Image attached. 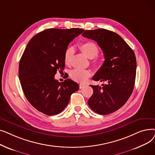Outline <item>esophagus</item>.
I'll return each mask as SVG.
<instances>
[{
  "label": "esophagus",
  "instance_id": "obj_1",
  "mask_svg": "<svg viewBox=\"0 0 155 155\" xmlns=\"http://www.w3.org/2000/svg\"><path fill=\"white\" fill-rule=\"evenodd\" d=\"M85 86V85L84 84H80V85H79L80 88H84Z\"/></svg>",
  "mask_w": 155,
  "mask_h": 155
}]
</instances>
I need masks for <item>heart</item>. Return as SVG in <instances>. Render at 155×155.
<instances>
[{"label":"heart","mask_w":155,"mask_h":155,"mask_svg":"<svg viewBox=\"0 0 155 155\" xmlns=\"http://www.w3.org/2000/svg\"><path fill=\"white\" fill-rule=\"evenodd\" d=\"M80 51L84 54L88 58L94 59L98 56L99 50L97 46L91 41H87L80 45L79 46ZM73 56V50L71 48H68L64 54V61L67 65H70L71 63ZM93 64L95 67L100 66V62L97 58L93 61ZM91 75V71L88 70H83L76 68L71 71V78L80 82H84Z\"/></svg>","instance_id":"b5f03b06"}]
</instances>
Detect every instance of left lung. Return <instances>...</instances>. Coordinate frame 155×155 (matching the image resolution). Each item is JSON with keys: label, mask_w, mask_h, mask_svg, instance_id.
I'll return each instance as SVG.
<instances>
[{"label": "left lung", "mask_w": 155, "mask_h": 155, "mask_svg": "<svg viewBox=\"0 0 155 155\" xmlns=\"http://www.w3.org/2000/svg\"><path fill=\"white\" fill-rule=\"evenodd\" d=\"M82 36L95 41L104 54L105 61L92 79L106 84L91 85L94 93L88 104L95 112L107 115L123 107L133 91L135 54L123 38L111 31L87 30Z\"/></svg>", "instance_id": "8db88e82"}]
</instances>
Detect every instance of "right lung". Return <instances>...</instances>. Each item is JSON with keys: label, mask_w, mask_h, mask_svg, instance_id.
Instances as JSON below:
<instances>
[{"label": "right lung", "mask_w": 155, "mask_h": 155, "mask_svg": "<svg viewBox=\"0 0 155 155\" xmlns=\"http://www.w3.org/2000/svg\"><path fill=\"white\" fill-rule=\"evenodd\" d=\"M82 29H48L32 37L19 61V77L23 92L38 111L58 114L67 106L79 85L70 79L59 82L57 71L64 70V54L69 43Z\"/></svg>", "instance_id": "obj_1"}]
</instances>
